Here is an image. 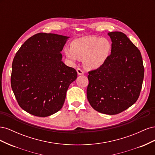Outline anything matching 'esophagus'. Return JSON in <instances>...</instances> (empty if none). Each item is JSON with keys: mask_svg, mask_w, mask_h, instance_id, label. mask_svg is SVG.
I'll list each match as a JSON object with an SVG mask.
<instances>
[{"mask_svg": "<svg viewBox=\"0 0 155 155\" xmlns=\"http://www.w3.org/2000/svg\"><path fill=\"white\" fill-rule=\"evenodd\" d=\"M77 72L79 75H83L84 74V72L83 71V70H81L80 68H77Z\"/></svg>", "mask_w": 155, "mask_h": 155, "instance_id": "esophagus-1", "label": "esophagus"}]
</instances>
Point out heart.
Returning <instances> with one entry per match:
<instances>
[{
	"mask_svg": "<svg viewBox=\"0 0 155 155\" xmlns=\"http://www.w3.org/2000/svg\"><path fill=\"white\" fill-rule=\"evenodd\" d=\"M110 42L96 37H82L73 41L70 48L64 50L67 57L72 61L83 59V64L88 69H96L105 63L111 51Z\"/></svg>",
	"mask_w": 155,
	"mask_h": 155,
	"instance_id": "b5f03b06",
	"label": "heart"
}]
</instances>
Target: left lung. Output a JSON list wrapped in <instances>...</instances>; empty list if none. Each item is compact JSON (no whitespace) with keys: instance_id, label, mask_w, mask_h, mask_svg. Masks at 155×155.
Masks as SVG:
<instances>
[{"instance_id":"left-lung-1","label":"left lung","mask_w":155,"mask_h":155,"mask_svg":"<svg viewBox=\"0 0 155 155\" xmlns=\"http://www.w3.org/2000/svg\"><path fill=\"white\" fill-rule=\"evenodd\" d=\"M111 54L105 63L88 72L87 95L94 109L114 115L127 109L138 99L144 76L138 48L120 31L108 33Z\"/></svg>"}]
</instances>
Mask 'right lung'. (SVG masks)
I'll list each match as a JSON object with an SVG mask.
<instances>
[{"mask_svg": "<svg viewBox=\"0 0 155 155\" xmlns=\"http://www.w3.org/2000/svg\"><path fill=\"white\" fill-rule=\"evenodd\" d=\"M68 37L39 33L27 39L13 58L11 86L18 104L28 113L46 117L61 109L78 73L60 52Z\"/></svg>", "mask_w": 155, "mask_h": 155, "instance_id": "obj_1", "label": "right lung"}]
</instances>
